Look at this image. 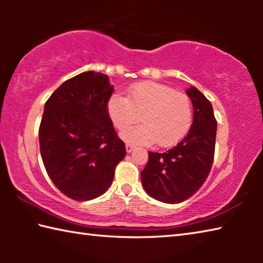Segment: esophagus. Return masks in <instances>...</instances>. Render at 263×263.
I'll use <instances>...</instances> for the list:
<instances>
[{"label": "esophagus", "instance_id": "obj_1", "mask_svg": "<svg viewBox=\"0 0 263 263\" xmlns=\"http://www.w3.org/2000/svg\"><path fill=\"white\" fill-rule=\"evenodd\" d=\"M125 147H126V152H127V153H131L132 151L136 148V146L132 145V144H126Z\"/></svg>", "mask_w": 263, "mask_h": 263}]
</instances>
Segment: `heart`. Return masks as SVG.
Wrapping results in <instances>:
<instances>
[{"mask_svg":"<svg viewBox=\"0 0 263 263\" xmlns=\"http://www.w3.org/2000/svg\"><path fill=\"white\" fill-rule=\"evenodd\" d=\"M108 114L119 131L126 130L139 119L144 123L123 132L124 140L141 145L158 141L162 147L183 139L193 123V106L188 95L149 81L135 84L126 99L114 95L108 102Z\"/></svg>","mask_w":263,"mask_h":263,"instance_id":"b5f03b06","label":"heart"}]
</instances>
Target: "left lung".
<instances>
[{
    "label": "left lung",
    "instance_id": "1",
    "mask_svg": "<svg viewBox=\"0 0 263 263\" xmlns=\"http://www.w3.org/2000/svg\"><path fill=\"white\" fill-rule=\"evenodd\" d=\"M194 105V122L183 139L164 153L148 152L141 183L151 197L175 204L191 197L205 182L215 157L217 121L197 88L186 89Z\"/></svg>",
    "mask_w": 263,
    "mask_h": 263
}]
</instances>
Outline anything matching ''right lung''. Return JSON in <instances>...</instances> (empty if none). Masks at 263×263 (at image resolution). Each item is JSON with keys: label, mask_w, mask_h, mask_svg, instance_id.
I'll use <instances>...</instances> for the list:
<instances>
[{"label": "right lung", "mask_w": 263, "mask_h": 263, "mask_svg": "<svg viewBox=\"0 0 263 263\" xmlns=\"http://www.w3.org/2000/svg\"><path fill=\"white\" fill-rule=\"evenodd\" d=\"M112 92L108 75L84 72L62 83L45 103L39 126L44 166L74 201L104 194L126 155L108 114Z\"/></svg>", "instance_id": "obj_1"}]
</instances>
